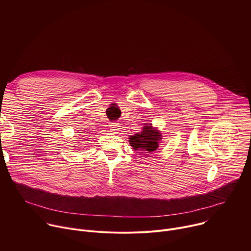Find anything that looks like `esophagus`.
Segmentation results:
<instances>
[{
    "mask_svg": "<svg viewBox=\"0 0 251 251\" xmlns=\"http://www.w3.org/2000/svg\"><path fill=\"white\" fill-rule=\"evenodd\" d=\"M120 124L119 123H111L110 125V130L112 133L114 134H117L119 131H120Z\"/></svg>",
    "mask_w": 251,
    "mask_h": 251,
    "instance_id": "34e87169",
    "label": "esophagus"
}]
</instances>
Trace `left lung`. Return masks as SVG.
<instances>
[{"mask_svg":"<svg viewBox=\"0 0 251 251\" xmlns=\"http://www.w3.org/2000/svg\"><path fill=\"white\" fill-rule=\"evenodd\" d=\"M162 137V133L157 127H153L152 124H144L141 132L129 137V143L134 150L147 157L157 150Z\"/></svg>","mask_w":251,"mask_h":251,"instance_id":"obj_1","label":"left lung"}]
</instances>
